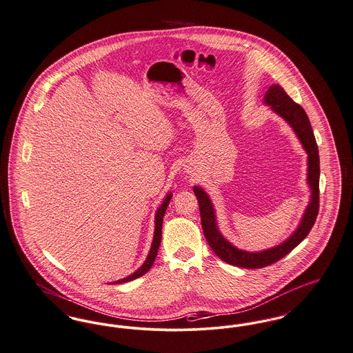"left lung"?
<instances>
[{"mask_svg": "<svg viewBox=\"0 0 353 353\" xmlns=\"http://www.w3.org/2000/svg\"><path fill=\"white\" fill-rule=\"evenodd\" d=\"M265 103L269 104L274 112H277L293 127L294 132L297 134L299 139L301 141L307 152V183L312 190V199L309 206L306 208L303 221L296 233L281 245L261 253H248L243 250H238L219 234L215 223L214 209L208 194L201 188H192L199 203L203 234L206 236V241L214 250V253L222 261L245 269H259L269 266L280 261L288 253H290L301 241H304V238L312 230L320 208L319 147L304 108L300 104L294 103L279 84H274L268 90L265 94Z\"/></svg>", "mask_w": 353, "mask_h": 353, "instance_id": "left-lung-1", "label": "left lung"}]
</instances>
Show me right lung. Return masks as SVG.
Instances as JSON below:
<instances>
[{"label": "right lung", "instance_id": "obj_1", "mask_svg": "<svg viewBox=\"0 0 353 353\" xmlns=\"http://www.w3.org/2000/svg\"><path fill=\"white\" fill-rule=\"evenodd\" d=\"M171 196H172L171 194H168V195L165 196V199L163 201L162 206H161V208L158 209V212H157V216H155V235H154V241H152V246H151L150 254H148V257L145 259V262L141 265V268H139L134 274H131V276H128V277H125V279H123V280H119V281L114 282V283L132 281V280H135V279L141 277L143 274H145V273L150 270V268L152 266V263H154V261H155V257H157V254H158V249H159V246H161L163 216H165V210H167V206H168V202H170Z\"/></svg>", "mask_w": 353, "mask_h": 353}]
</instances>
